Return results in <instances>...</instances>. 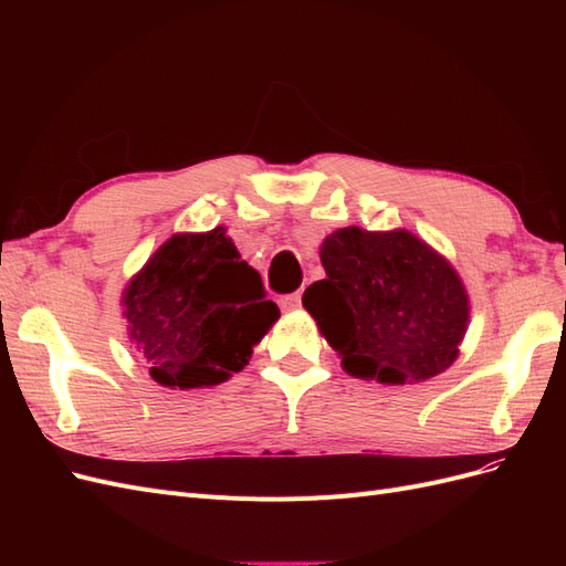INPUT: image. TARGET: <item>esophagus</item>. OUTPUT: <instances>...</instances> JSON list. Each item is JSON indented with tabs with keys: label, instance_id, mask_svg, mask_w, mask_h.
I'll return each mask as SVG.
<instances>
[{
	"label": "esophagus",
	"instance_id": "1",
	"mask_svg": "<svg viewBox=\"0 0 566 566\" xmlns=\"http://www.w3.org/2000/svg\"><path fill=\"white\" fill-rule=\"evenodd\" d=\"M300 302H302V295H300V293L283 295V297L279 300V304H281V310H283V312H295V310H300Z\"/></svg>",
	"mask_w": 566,
	"mask_h": 566
}]
</instances>
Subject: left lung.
<instances>
[{
  "label": "left lung",
  "instance_id": "1",
  "mask_svg": "<svg viewBox=\"0 0 566 566\" xmlns=\"http://www.w3.org/2000/svg\"><path fill=\"white\" fill-rule=\"evenodd\" d=\"M325 279L302 304L354 378L413 385L453 366L470 295L447 256L406 229H337L321 243Z\"/></svg>",
  "mask_w": 566,
  "mask_h": 566
}]
</instances>
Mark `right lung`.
Masks as SVG:
<instances>
[{
    "label": "right lung",
    "mask_w": 566,
    "mask_h": 566,
    "mask_svg": "<svg viewBox=\"0 0 566 566\" xmlns=\"http://www.w3.org/2000/svg\"><path fill=\"white\" fill-rule=\"evenodd\" d=\"M260 273L241 260L227 227L175 233L123 290L132 349L169 389H200L241 373L279 321Z\"/></svg>",
    "instance_id": "1"
}]
</instances>
